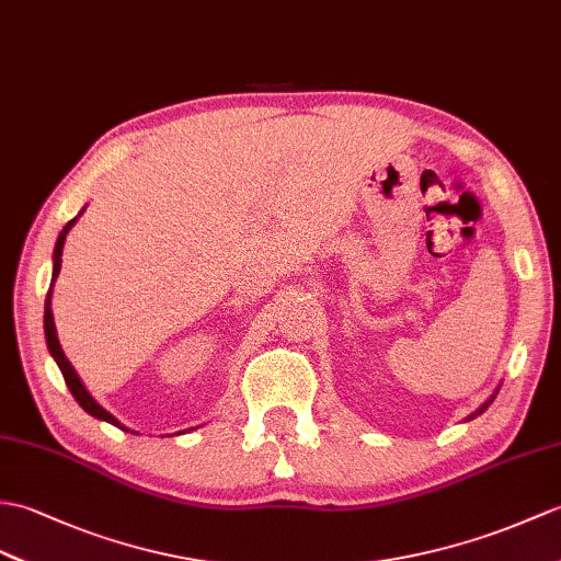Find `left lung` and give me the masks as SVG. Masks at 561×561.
<instances>
[{
  "label": "left lung",
  "mask_w": 561,
  "mask_h": 561,
  "mask_svg": "<svg viewBox=\"0 0 561 561\" xmlns=\"http://www.w3.org/2000/svg\"><path fill=\"white\" fill-rule=\"evenodd\" d=\"M497 392H500V389H494V394H492V397H490V399H488V401H485V403H483V407H480V409H478V411H476V413H473V415H471V419H476V415H480V413H483V411H485V409H488V407H490V403H492V401H494V397H497ZM471 419H468V421H471Z\"/></svg>",
  "instance_id": "1"
}]
</instances>
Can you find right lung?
Masks as SVG:
<instances>
[{
  "label": "right lung",
  "mask_w": 561,
  "mask_h": 561,
  "mask_svg": "<svg viewBox=\"0 0 561 561\" xmlns=\"http://www.w3.org/2000/svg\"><path fill=\"white\" fill-rule=\"evenodd\" d=\"M83 210H85V207H83ZM83 210L78 213V217L83 215ZM78 217H73V219L69 221V225L59 231V239H57V245H55V253H51V284H49V291H47V298H45V342H47V348H49L51 358L57 360V366H59V370H61V375H64V382H67V387L71 389L73 399H76L78 403H81V409H83L85 413L93 415V419L104 421V423H112L114 427L126 430V433H128V427H126V425H122L119 421L114 419V415H112L107 409H102L100 403H98L93 397H90V392L85 389V385L81 382V377H78V373L73 370V366L69 363V358L64 356L61 344H59V340H57L55 316H51V286H55V279L59 277V270H61L64 241H67V233L71 231V227L76 225V219H78Z\"/></svg>",
  "instance_id": "right-lung-1"
}]
</instances>
